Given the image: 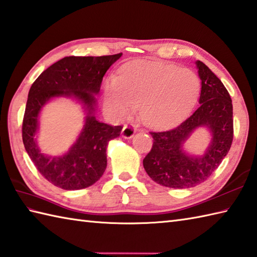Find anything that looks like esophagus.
Masks as SVG:
<instances>
[{
	"label": "esophagus",
	"instance_id": "1",
	"mask_svg": "<svg viewBox=\"0 0 257 257\" xmlns=\"http://www.w3.org/2000/svg\"><path fill=\"white\" fill-rule=\"evenodd\" d=\"M136 132V128L133 124H125L123 131H122V135L125 139H131L133 138V135Z\"/></svg>",
	"mask_w": 257,
	"mask_h": 257
}]
</instances>
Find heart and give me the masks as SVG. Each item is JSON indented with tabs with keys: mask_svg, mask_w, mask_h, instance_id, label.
<instances>
[{
	"mask_svg": "<svg viewBox=\"0 0 257 257\" xmlns=\"http://www.w3.org/2000/svg\"><path fill=\"white\" fill-rule=\"evenodd\" d=\"M200 80L190 69L162 62L138 61L104 86V104L113 116L124 118L140 106L142 121L166 126L180 121L194 106Z\"/></svg>",
	"mask_w": 257,
	"mask_h": 257,
	"instance_id": "obj_1",
	"label": "heart"
}]
</instances>
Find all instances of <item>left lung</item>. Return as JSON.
Segmentation results:
<instances>
[{"label":"left lung","instance_id":"left-lung-1","mask_svg":"<svg viewBox=\"0 0 257 257\" xmlns=\"http://www.w3.org/2000/svg\"><path fill=\"white\" fill-rule=\"evenodd\" d=\"M196 65L202 81L196 111L175 127L150 132L153 145L143 160L144 169L152 180L166 187L188 188L206 181L233 142L232 98L221 80L203 62L197 61ZM201 126L211 131L212 142L204 156L190 157L181 146Z\"/></svg>","mask_w":257,"mask_h":257}]
</instances>
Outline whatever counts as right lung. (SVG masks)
I'll return each instance as SVG.
<instances>
[{"label": "right lung", "mask_w": 257, "mask_h": 257, "mask_svg": "<svg viewBox=\"0 0 257 257\" xmlns=\"http://www.w3.org/2000/svg\"><path fill=\"white\" fill-rule=\"evenodd\" d=\"M122 53L103 56H66L48 67L30 88L22 124V139L35 167L52 184L63 190H81L93 185L106 169V146L117 138L122 125L112 126L97 121L92 111L103 76ZM74 96L85 104L88 116L82 132L63 157L49 158L35 143L40 108L52 97Z\"/></svg>", "instance_id": "1"}]
</instances>
